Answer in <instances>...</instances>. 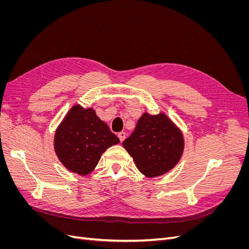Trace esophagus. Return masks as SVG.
Instances as JSON below:
<instances>
[{
  "mask_svg": "<svg viewBox=\"0 0 249 249\" xmlns=\"http://www.w3.org/2000/svg\"><path fill=\"white\" fill-rule=\"evenodd\" d=\"M118 137H119V139H120V141H121V142H122V141H123V140H124V139H125V138H126V133H125V132H123V131H122V132H120V133H119V134H118Z\"/></svg>",
  "mask_w": 249,
  "mask_h": 249,
  "instance_id": "1",
  "label": "esophagus"
}]
</instances>
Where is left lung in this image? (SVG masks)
Instances as JSON below:
<instances>
[{
	"mask_svg": "<svg viewBox=\"0 0 249 249\" xmlns=\"http://www.w3.org/2000/svg\"><path fill=\"white\" fill-rule=\"evenodd\" d=\"M184 145L180 130L162 113L143 114L133 133L123 141L137 168L148 178L171 171L180 160Z\"/></svg>",
	"mask_w": 249,
	"mask_h": 249,
	"instance_id": "obj_1",
	"label": "left lung"
}]
</instances>
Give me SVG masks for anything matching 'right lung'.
I'll return each mask as SVG.
<instances>
[{"label":"right lung","instance_id":"add662e5","mask_svg":"<svg viewBox=\"0 0 249 249\" xmlns=\"http://www.w3.org/2000/svg\"><path fill=\"white\" fill-rule=\"evenodd\" d=\"M119 142L93 109L75 105L56 130L54 149L65 167L87 176L97 166L102 153Z\"/></svg>","mask_w":249,"mask_h":249}]
</instances>
